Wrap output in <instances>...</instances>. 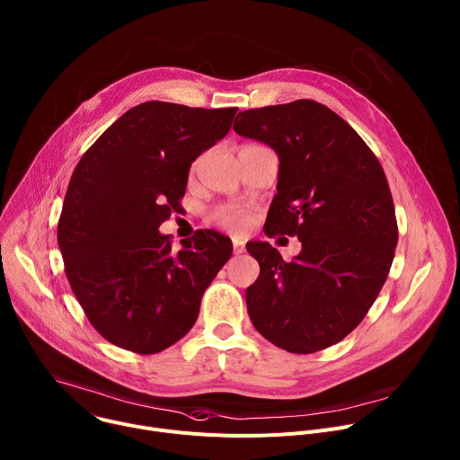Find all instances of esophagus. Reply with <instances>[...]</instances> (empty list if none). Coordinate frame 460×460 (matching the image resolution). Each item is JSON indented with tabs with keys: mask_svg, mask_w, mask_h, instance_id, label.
<instances>
[{
	"mask_svg": "<svg viewBox=\"0 0 460 460\" xmlns=\"http://www.w3.org/2000/svg\"><path fill=\"white\" fill-rule=\"evenodd\" d=\"M243 251H245L243 242L238 240V238H234V240H233V252H234V254H242Z\"/></svg>",
	"mask_w": 460,
	"mask_h": 460,
	"instance_id": "34e87169",
	"label": "esophagus"
}]
</instances>
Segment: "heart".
Masks as SVG:
<instances>
[{
    "label": "heart",
    "mask_w": 460,
    "mask_h": 460,
    "mask_svg": "<svg viewBox=\"0 0 460 460\" xmlns=\"http://www.w3.org/2000/svg\"><path fill=\"white\" fill-rule=\"evenodd\" d=\"M215 222L233 233H242L247 229L251 218L247 215V211L240 209V208H222L215 213Z\"/></svg>",
    "instance_id": "heart-1"
}]
</instances>
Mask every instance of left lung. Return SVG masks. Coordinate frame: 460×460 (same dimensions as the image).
Masks as SVG:
<instances>
[{
  "mask_svg": "<svg viewBox=\"0 0 460 460\" xmlns=\"http://www.w3.org/2000/svg\"><path fill=\"white\" fill-rule=\"evenodd\" d=\"M238 116L233 129L279 159L265 234L301 242L288 263L267 242L247 243L260 263L245 290L249 318L287 352L323 350L363 322L390 272L397 220L386 175L356 129L325 104L299 99Z\"/></svg>",
  "mask_w": 460,
  "mask_h": 460,
  "instance_id": "obj_1",
  "label": "left lung"
}]
</instances>
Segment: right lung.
I'll list each match as a JSON object with an SVG mask.
<instances>
[{
    "label": "right lung",
    "mask_w": 460,
    "mask_h": 460,
    "mask_svg": "<svg viewBox=\"0 0 460 460\" xmlns=\"http://www.w3.org/2000/svg\"><path fill=\"white\" fill-rule=\"evenodd\" d=\"M236 110L142 102L75 166L58 243L70 287L106 341L157 354L195 325L202 294L233 243L206 229L175 252L159 226L181 204L191 163L227 135Z\"/></svg>",
    "instance_id": "add662e5"
}]
</instances>
